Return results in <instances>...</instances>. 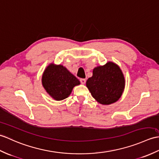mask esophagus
Segmentation results:
<instances>
[{
    "instance_id": "34e87169",
    "label": "esophagus",
    "mask_w": 159,
    "mask_h": 159,
    "mask_svg": "<svg viewBox=\"0 0 159 159\" xmlns=\"http://www.w3.org/2000/svg\"><path fill=\"white\" fill-rule=\"evenodd\" d=\"M80 82L82 84H85L86 80V79H80Z\"/></svg>"
}]
</instances>
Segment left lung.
<instances>
[{
	"instance_id": "left-lung-1",
	"label": "left lung",
	"mask_w": 159,
	"mask_h": 159,
	"mask_svg": "<svg viewBox=\"0 0 159 159\" xmlns=\"http://www.w3.org/2000/svg\"><path fill=\"white\" fill-rule=\"evenodd\" d=\"M86 87L98 103L110 105L119 100L124 92L125 79L120 66L113 62L94 68Z\"/></svg>"
}]
</instances>
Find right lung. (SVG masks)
<instances>
[{
	"instance_id": "1",
	"label": "right lung",
	"mask_w": 159,
	"mask_h": 159,
	"mask_svg": "<svg viewBox=\"0 0 159 159\" xmlns=\"http://www.w3.org/2000/svg\"><path fill=\"white\" fill-rule=\"evenodd\" d=\"M42 86L56 101L67 98L73 89L80 84V80L62 65L50 63L45 69L41 78Z\"/></svg>"
}]
</instances>
